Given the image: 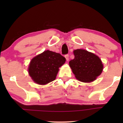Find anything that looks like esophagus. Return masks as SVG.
Here are the masks:
<instances>
[{
	"label": "esophagus",
	"mask_w": 123,
	"mask_h": 123,
	"mask_svg": "<svg viewBox=\"0 0 123 123\" xmlns=\"http://www.w3.org/2000/svg\"><path fill=\"white\" fill-rule=\"evenodd\" d=\"M65 59H66L67 61H68V60H69V55L68 54L65 55Z\"/></svg>",
	"instance_id": "34e87169"
}]
</instances>
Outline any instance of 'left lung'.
I'll return each mask as SVG.
<instances>
[{
    "label": "left lung",
    "instance_id": "1",
    "mask_svg": "<svg viewBox=\"0 0 123 123\" xmlns=\"http://www.w3.org/2000/svg\"><path fill=\"white\" fill-rule=\"evenodd\" d=\"M74 58L69 62V66L77 80L91 82L101 74L103 64L97 55L86 50H74Z\"/></svg>",
    "mask_w": 123,
    "mask_h": 123
}]
</instances>
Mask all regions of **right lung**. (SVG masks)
I'll list each match as a JSON object with an SVG mask.
<instances>
[{"label":"right lung","instance_id":"right-lung-1","mask_svg":"<svg viewBox=\"0 0 123 123\" xmlns=\"http://www.w3.org/2000/svg\"><path fill=\"white\" fill-rule=\"evenodd\" d=\"M65 58L59 53L46 50L31 60L28 73L38 85H46L56 78L59 68L65 63Z\"/></svg>","mask_w":123,"mask_h":123}]
</instances>
